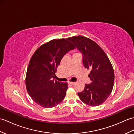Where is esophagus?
I'll return each mask as SVG.
<instances>
[{
  "label": "esophagus",
  "mask_w": 134,
  "mask_h": 134,
  "mask_svg": "<svg viewBox=\"0 0 134 134\" xmlns=\"http://www.w3.org/2000/svg\"><path fill=\"white\" fill-rule=\"evenodd\" d=\"M75 82H69V84L71 85H75Z\"/></svg>",
  "instance_id": "1"
}]
</instances>
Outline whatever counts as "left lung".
Returning a JSON list of instances; mask_svg holds the SVG:
<instances>
[{
  "mask_svg": "<svg viewBox=\"0 0 134 134\" xmlns=\"http://www.w3.org/2000/svg\"><path fill=\"white\" fill-rule=\"evenodd\" d=\"M75 48L82 54L84 67L91 71L92 82L78 93L82 102L89 106L101 105L110 94L114 84V71L106 53L99 45L88 38L78 36L70 37Z\"/></svg>",
  "mask_w": 134,
  "mask_h": 134,
  "instance_id": "left-lung-1",
  "label": "left lung"
}]
</instances>
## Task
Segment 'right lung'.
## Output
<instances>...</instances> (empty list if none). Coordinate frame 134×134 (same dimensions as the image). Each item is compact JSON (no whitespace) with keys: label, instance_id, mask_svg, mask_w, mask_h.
Instances as JSON below:
<instances>
[{"label":"right lung","instance_id":"right-lung-1","mask_svg":"<svg viewBox=\"0 0 134 134\" xmlns=\"http://www.w3.org/2000/svg\"><path fill=\"white\" fill-rule=\"evenodd\" d=\"M66 39H54L41 45L30 59L26 76L28 93L36 103L45 108L56 106L63 100L67 83L54 81L62 59L74 45Z\"/></svg>","mask_w":134,"mask_h":134}]
</instances>
